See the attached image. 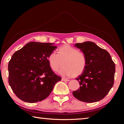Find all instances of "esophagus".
<instances>
[{"instance_id":"esophagus-1","label":"esophagus","mask_w":124,"mask_h":124,"mask_svg":"<svg viewBox=\"0 0 124 124\" xmlns=\"http://www.w3.org/2000/svg\"><path fill=\"white\" fill-rule=\"evenodd\" d=\"M62 81H70V80L66 79V78H62Z\"/></svg>"}]
</instances>
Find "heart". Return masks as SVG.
<instances>
[{
    "label": "heart",
    "mask_w": 124,
    "mask_h": 124,
    "mask_svg": "<svg viewBox=\"0 0 124 124\" xmlns=\"http://www.w3.org/2000/svg\"><path fill=\"white\" fill-rule=\"evenodd\" d=\"M63 60V67L58 72L63 77H68L73 75L77 76L81 74L87 64L85 54L68 44L59 48L57 54L52 52L47 57L50 68L54 72L58 70Z\"/></svg>",
    "instance_id": "1"
}]
</instances>
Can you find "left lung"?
<instances>
[{"instance_id":"left-lung-1","label":"left lung","mask_w":124,"mask_h":124,"mask_svg":"<svg viewBox=\"0 0 124 124\" xmlns=\"http://www.w3.org/2000/svg\"><path fill=\"white\" fill-rule=\"evenodd\" d=\"M85 54L87 64L82 74L76 79L80 88L73 92L81 101L92 103L102 100L114 84L115 66L107 51L95 43L85 41L74 45Z\"/></svg>"}]
</instances>
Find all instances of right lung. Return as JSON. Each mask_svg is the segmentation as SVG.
Returning <instances> with one entry per match:
<instances>
[{"mask_svg":"<svg viewBox=\"0 0 124 124\" xmlns=\"http://www.w3.org/2000/svg\"><path fill=\"white\" fill-rule=\"evenodd\" d=\"M53 43L29 42L15 52L8 64L9 83L20 100L35 103L45 99L61 78L54 74L47 57L57 49Z\"/></svg>","mask_w":124,"mask_h":124,"instance_id":"add662e5","label":"right lung"}]
</instances>
